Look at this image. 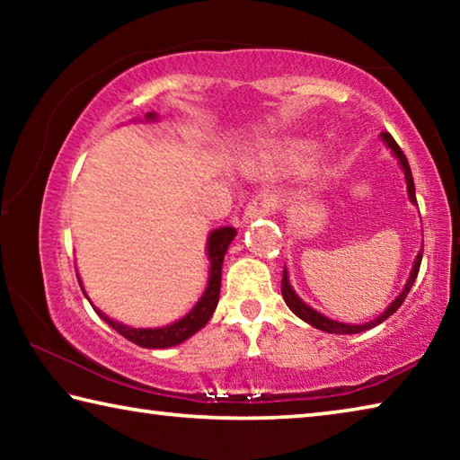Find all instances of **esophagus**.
I'll return each instance as SVG.
<instances>
[{
    "instance_id": "1",
    "label": "esophagus",
    "mask_w": 460,
    "mask_h": 460,
    "mask_svg": "<svg viewBox=\"0 0 460 460\" xmlns=\"http://www.w3.org/2000/svg\"><path fill=\"white\" fill-rule=\"evenodd\" d=\"M278 208V197L276 194H270V192H263L258 194L249 205L245 207V213H243V219L245 223L253 221V219H261V217H270Z\"/></svg>"
}]
</instances>
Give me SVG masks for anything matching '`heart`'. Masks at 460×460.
<instances>
[{"mask_svg":"<svg viewBox=\"0 0 460 460\" xmlns=\"http://www.w3.org/2000/svg\"><path fill=\"white\" fill-rule=\"evenodd\" d=\"M308 152H310V147L306 144H298V142L276 146V155H278V158L286 160V162H300V160H305Z\"/></svg>","mask_w":460,"mask_h":460,"instance_id":"heart-1","label":"heart"}]
</instances>
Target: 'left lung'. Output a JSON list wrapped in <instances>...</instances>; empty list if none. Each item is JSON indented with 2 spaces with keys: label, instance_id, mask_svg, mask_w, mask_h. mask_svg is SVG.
Wrapping results in <instances>:
<instances>
[{
  "label": "left lung",
  "instance_id": "8db88e82",
  "mask_svg": "<svg viewBox=\"0 0 460 460\" xmlns=\"http://www.w3.org/2000/svg\"><path fill=\"white\" fill-rule=\"evenodd\" d=\"M381 139H384L385 146L389 147V150L394 152L395 158H398L400 166H402V170H403V176H406L408 197H410L411 202H414V205H418V202H416L414 178H411V170H410V164H408V158H406V155H403L402 147H400L398 144H395V139H394L392 136H389V134H385V131H384V134H381ZM420 263H422V252H420V253L416 255L414 268H411L408 282H406V286H403V290L400 292L398 298H395V300L392 302V305H389V306L384 310V314H379V316L376 318V321L365 323V324H345V323H339V321H331V318H326L324 314L316 313L314 308H310L308 305H305V302L300 300V296L296 294L294 288L290 286V279H288L286 268H284V276H282V296H284V302L288 305V308H290L296 316L302 318V321L308 323V324H313L314 329H318V331L332 332V334H355V332H363V331H367V329H373V326H377L379 323H384L385 318L392 316V314L395 313V310H398V308L402 306V302L406 300L408 292L411 290V286H414V282H416L418 271H420Z\"/></svg>",
  "mask_w": 460,
  "mask_h": 460
}]
</instances>
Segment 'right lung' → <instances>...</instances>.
<instances>
[{"label":"right lung","instance_id":"obj_1","mask_svg":"<svg viewBox=\"0 0 460 460\" xmlns=\"http://www.w3.org/2000/svg\"><path fill=\"white\" fill-rule=\"evenodd\" d=\"M146 119L154 121L158 118H155V113H146ZM235 235H237V231L233 227H219V229L211 231V235H208V239H207V255H208V261H211L207 288H205V292H202L200 300L192 306L189 314L181 318V321H176L168 326H158V329H134V326H128V324L113 321V318H109L107 314L101 313L99 308H95V306L93 308H95V313L103 318V321L111 326V329H115L121 334V337H126L128 341L136 342V345H139V347L168 349V347L181 345V342L190 339L194 332L200 331L202 326L208 323V318L213 316L217 305H219L223 260H225V253H227V247L231 245V241L235 239ZM76 279H79V284H81L79 274H76ZM81 290L84 296H87L83 284H81Z\"/></svg>","mask_w":460,"mask_h":460}]
</instances>
